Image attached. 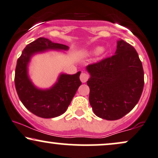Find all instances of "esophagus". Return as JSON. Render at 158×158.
Wrapping results in <instances>:
<instances>
[{
	"instance_id": "esophagus-1",
	"label": "esophagus",
	"mask_w": 158,
	"mask_h": 158,
	"mask_svg": "<svg viewBox=\"0 0 158 158\" xmlns=\"http://www.w3.org/2000/svg\"><path fill=\"white\" fill-rule=\"evenodd\" d=\"M89 79V75L86 73H81L80 75V80L82 83L86 82L88 79Z\"/></svg>"
}]
</instances>
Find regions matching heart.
<instances>
[{"label": "heart", "mask_w": 158, "mask_h": 158, "mask_svg": "<svg viewBox=\"0 0 158 158\" xmlns=\"http://www.w3.org/2000/svg\"><path fill=\"white\" fill-rule=\"evenodd\" d=\"M103 52H104V50H103V49H101L100 48H97L94 50V53H99V52L102 53Z\"/></svg>", "instance_id": "1"}]
</instances>
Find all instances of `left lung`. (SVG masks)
Wrapping results in <instances>:
<instances>
[{
  "label": "left lung",
  "mask_w": 158,
  "mask_h": 158,
  "mask_svg": "<svg viewBox=\"0 0 158 158\" xmlns=\"http://www.w3.org/2000/svg\"><path fill=\"white\" fill-rule=\"evenodd\" d=\"M90 78L89 102L94 114L107 120L124 117L135 108L142 94L144 73L135 49L117 41L115 55L86 67Z\"/></svg>",
  "instance_id": "8db88e82"
}]
</instances>
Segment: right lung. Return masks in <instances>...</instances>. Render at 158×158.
Masks as SVG:
<instances>
[{
  "label": "right lung",
  "mask_w": 158,
  "mask_h": 158,
  "mask_svg": "<svg viewBox=\"0 0 158 158\" xmlns=\"http://www.w3.org/2000/svg\"><path fill=\"white\" fill-rule=\"evenodd\" d=\"M64 44L39 38L23 49L15 68V89L20 100L27 109L41 118H53L66 111L76 92L81 85V72L70 75L61 73L57 81L48 89H40L32 82L28 75V65L32 56L50 50H68Z\"/></svg>",
  "instance_id": "1"
}]
</instances>
